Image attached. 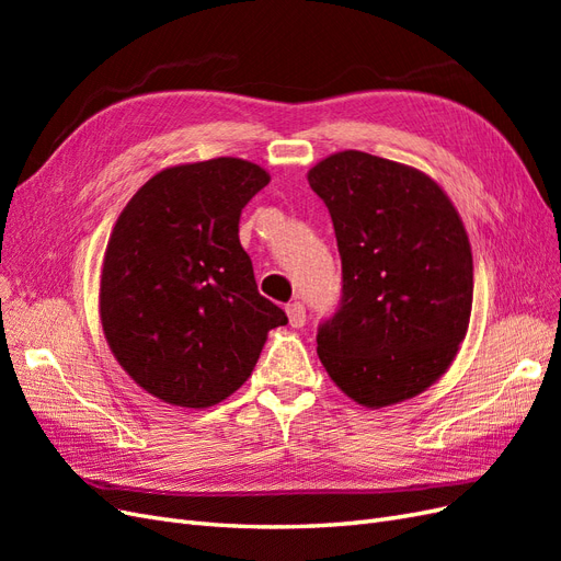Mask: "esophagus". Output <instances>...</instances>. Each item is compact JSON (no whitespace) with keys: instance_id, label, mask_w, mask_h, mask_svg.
<instances>
[{"instance_id":"obj_1","label":"esophagus","mask_w":561,"mask_h":561,"mask_svg":"<svg viewBox=\"0 0 561 561\" xmlns=\"http://www.w3.org/2000/svg\"><path fill=\"white\" fill-rule=\"evenodd\" d=\"M287 320H290L293 328H304V322H307V309H304L301 301H293L285 307Z\"/></svg>"}]
</instances>
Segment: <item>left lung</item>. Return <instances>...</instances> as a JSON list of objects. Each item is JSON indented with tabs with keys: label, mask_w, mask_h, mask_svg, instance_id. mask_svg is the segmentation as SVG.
I'll list each match as a JSON object with an SVG mask.
<instances>
[{
	"label": "left lung",
	"mask_w": 561,
	"mask_h": 561,
	"mask_svg": "<svg viewBox=\"0 0 561 561\" xmlns=\"http://www.w3.org/2000/svg\"><path fill=\"white\" fill-rule=\"evenodd\" d=\"M339 254L342 304L318 328V358L363 407H390L445 375L466 339L472 252L449 196L412 165L346 149L309 171Z\"/></svg>",
	"instance_id": "obj_1"
}]
</instances>
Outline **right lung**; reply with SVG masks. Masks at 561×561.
I'll use <instances>...</instances> for the list:
<instances>
[{
	"label": "right lung",
	"mask_w": 561,
	"mask_h": 561,
	"mask_svg": "<svg viewBox=\"0 0 561 561\" xmlns=\"http://www.w3.org/2000/svg\"><path fill=\"white\" fill-rule=\"evenodd\" d=\"M233 157L163 168L118 215L100 274V322L116 363L154 398L203 410L252 375L287 316L257 293L239 241L268 184Z\"/></svg>",
	"instance_id": "add662e5"
}]
</instances>
